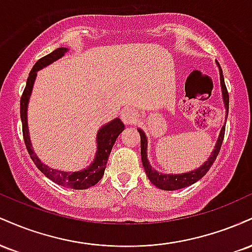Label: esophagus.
Listing matches in <instances>:
<instances>
[{
  "instance_id": "esophagus-1",
  "label": "esophagus",
  "mask_w": 252,
  "mask_h": 252,
  "mask_svg": "<svg viewBox=\"0 0 252 252\" xmlns=\"http://www.w3.org/2000/svg\"><path fill=\"white\" fill-rule=\"evenodd\" d=\"M121 118L126 126H131V124H135L136 121H137V114L134 109L126 108L121 111Z\"/></svg>"
}]
</instances>
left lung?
Instances as JSON below:
<instances>
[{"mask_svg": "<svg viewBox=\"0 0 252 252\" xmlns=\"http://www.w3.org/2000/svg\"><path fill=\"white\" fill-rule=\"evenodd\" d=\"M219 68V76H220V86H221V94H222V102H224L225 110H226V116L225 120H227V114H228V94L226 86H225L224 82V76H222V71L218 63ZM137 131L140 132L141 136V158H142L143 168L146 170V174L148 176L154 186L158 189H163V190H176L185 189V187H189L190 185L195 184L196 181H199L200 179L209 172L213 162L216 161L217 156L219 154V150H220L222 140H224V134H225V126H222V128L219 132L218 140L215 146V149L211 153L210 158H207V161H205L204 164H201L199 168L190 170L187 173H181V174H163V173L158 172L155 168H153L152 164L148 161V156H147V147H148V140H147V136L144 134L143 130L137 128Z\"/></svg>", "mask_w": 252, "mask_h": 252, "instance_id": "8db88e82", "label": "left lung"}]
</instances>
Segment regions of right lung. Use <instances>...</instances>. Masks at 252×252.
I'll use <instances>...</instances> for the list:
<instances>
[{
  "label": "right lung",
  "instance_id": "right-lung-1",
  "mask_svg": "<svg viewBox=\"0 0 252 252\" xmlns=\"http://www.w3.org/2000/svg\"><path fill=\"white\" fill-rule=\"evenodd\" d=\"M68 48L59 47L56 51H53L48 56L41 58L37 60L35 65L32 68L30 76H28L27 84H26V89L24 94L21 97V102H20V114H21L22 121V132H24V140L26 148L30 153L31 158L35 166L41 170V173L47 176L50 180L56 182L58 185H62L63 187L73 189H85L89 187L94 186L100 179L103 178L104 170H105L106 163H108V158L110 153H111L112 147L116 142L117 137L120 136L121 132L124 130V124L120 118H115V120L110 121L109 123L104 124L99 128L97 132V152L94 155V161H92L90 166L86 167L82 170H77V172H67V170H59L51 168L46 163L41 162L37 155L34 153L33 146H32L31 137H30V130H28V118H27V110L28 103H30V98L33 91L34 82L36 79L37 71L42 70L46 66L51 65L58 59L65 56Z\"/></svg>",
  "mask_w": 252,
  "mask_h": 252
}]
</instances>
